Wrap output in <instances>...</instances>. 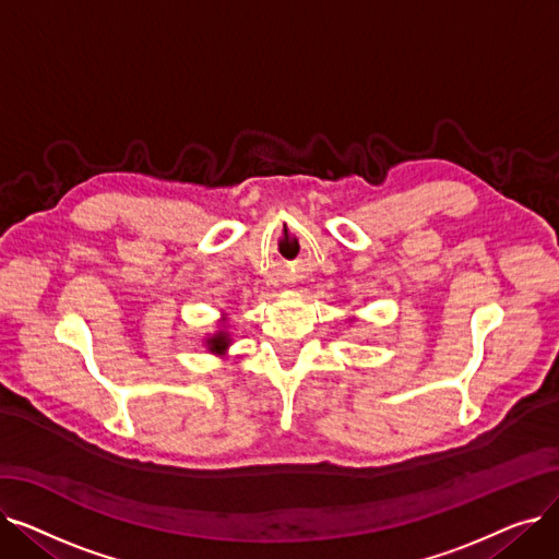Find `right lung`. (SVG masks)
Here are the masks:
<instances>
[{"mask_svg":"<svg viewBox=\"0 0 559 559\" xmlns=\"http://www.w3.org/2000/svg\"><path fill=\"white\" fill-rule=\"evenodd\" d=\"M228 344H230V340H228V333L226 331H217L215 335H211V337H205V346H209V350L211 354H224V350L228 348Z\"/></svg>","mask_w":559,"mask_h":559,"instance_id":"obj_1","label":"right lung"}]
</instances>
